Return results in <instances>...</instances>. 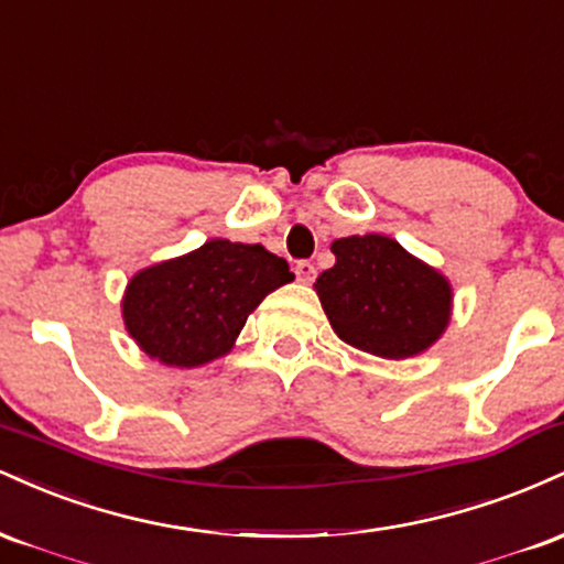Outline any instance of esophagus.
<instances>
[{"mask_svg":"<svg viewBox=\"0 0 564 564\" xmlns=\"http://www.w3.org/2000/svg\"><path fill=\"white\" fill-rule=\"evenodd\" d=\"M294 273H296V281H300V283H313L315 281V264L307 262V260L296 262Z\"/></svg>","mask_w":564,"mask_h":564,"instance_id":"34e87169","label":"esophagus"}]
</instances>
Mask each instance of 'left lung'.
Returning a JSON list of instances; mask_svg holds the SVG:
<instances>
[{
  "instance_id": "8db88e82",
  "label": "left lung",
  "mask_w": 564,
  "mask_h": 564,
  "mask_svg": "<svg viewBox=\"0 0 564 564\" xmlns=\"http://www.w3.org/2000/svg\"><path fill=\"white\" fill-rule=\"evenodd\" d=\"M332 251L334 268L323 270L315 291L341 341L405 360L443 336L453 304L443 273L379 232L339 238Z\"/></svg>"
}]
</instances>
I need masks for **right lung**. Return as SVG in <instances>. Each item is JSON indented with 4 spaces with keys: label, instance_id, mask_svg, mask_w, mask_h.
<instances>
[{
    "label": "right lung",
    "instance_id": "obj_1",
    "mask_svg": "<svg viewBox=\"0 0 564 564\" xmlns=\"http://www.w3.org/2000/svg\"><path fill=\"white\" fill-rule=\"evenodd\" d=\"M289 281V262L264 246L212 238L132 275L121 315L142 352L164 366L196 368L228 355L257 304Z\"/></svg>",
    "mask_w": 564,
    "mask_h": 564
}]
</instances>
